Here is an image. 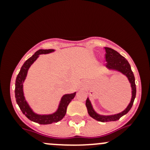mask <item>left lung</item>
<instances>
[{
	"label": "left lung",
	"instance_id": "8db88e82",
	"mask_svg": "<svg viewBox=\"0 0 150 150\" xmlns=\"http://www.w3.org/2000/svg\"><path fill=\"white\" fill-rule=\"evenodd\" d=\"M106 51L105 54V58L106 62H107V64L106 67L108 68L109 69H112V70H116L117 72H121L122 75H125L128 78V81H129L130 83L131 86V93H132V96H131V102L128 107L120 113L115 115H99L93 110V107L91 101L89 100L88 97L87 98L86 102V106L87 107L88 112L89 115L96 120L100 122H109V121H116V120H119L122 116L125 115V114L129 112L131 108L132 107L133 104H134V99L136 97V93H137V88H136L135 84V78H134V73H133L132 70H131V65L127 61L125 57L120 55L117 51H115L112 48H108V47H105L104 48Z\"/></svg>",
	"mask_w": 150,
	"mask_h": 150
}]
</instances>
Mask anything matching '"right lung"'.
Masks as SVG:
<instances>
[{"label": "right lung", "mask_w": 150, "mask_h": 150, "mask_svg": "<svg viewBox=\"0 0 150 150\" xmlns=\"http://www.w3.org/2000/svg\"><path fill=\"white\" fill-rule=\"evenodd\" d=\"M54 51V49H40L36 51L30 58H29L24 63L16 77V83H15V98H16V103L19 105L22 113L31 121L41 124V125H47V124H51L53 122L60 121L65 115L68 104L70 103V102L74 99L76 94V92L73 93L64 94L62 97L57 111L49 115H39L34 112L25 99L23 91V83L28 75L29 68L38 58L40 54H49Z\"/></svg>", "instance_id": "right-lung-1"}]
</instances>
